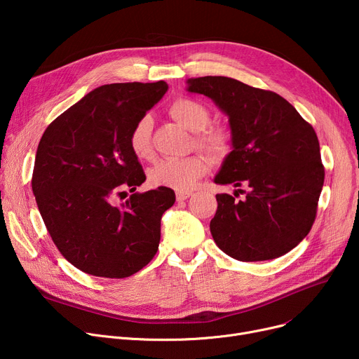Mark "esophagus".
I'll use <instances>...</instances> for the list:
<instances>
[{
    "label": "esophagus",
    "mask_w": 359,
    "mask_h": 359,
    "mask_svg": "<svg viewBox=\"0 0 359 359\" xmlns=\"http://www.w3.org/2000/svg\"><path fill=\"white\" fill-rule=\"evenodd\" d=\"M191 196H192V192H189V191H186V192H177V194H176V199H177V201H184V199L191 198Z\"/></svg>",
    "instance_id": "34e87169"
}]
</instances>
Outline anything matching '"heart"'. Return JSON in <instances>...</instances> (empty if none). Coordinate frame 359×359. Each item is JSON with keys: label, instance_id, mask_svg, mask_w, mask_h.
<instances>
[{"label": "heart", "instance_id": "b5f03b06", "mask_svg": "<svg viewBox=\"0 0 359 359\" xmlns=\"http://www.w3.org/2000/svg\"><path fill=\"white\" fill-rule=\"evenodd\" d=\"M172 118L191 132H196L195 145L205 151L212 161L227 158L234 145L233 134L225 126H211L210 110L202 103L180 97L168 109ZM153 119L148 115L141 116L132 126L128 142L134 156L140 160L153 157ZM210 170V161L202 156H189L184 158L163 160L148 172V182L154 187H170L173 191H191L198 180Z\"/></svg>", "mask_w": 359, "mask_h": 359}]
</instances>
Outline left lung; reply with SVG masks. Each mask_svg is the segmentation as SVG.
I'll list each match as a JSON object with an SVG mask.
<instances>
[{"mask_svg": "<svg viewBox=\"0 0 359 359\" xmlns=\"http://www.w3.org/2000/svg\"><path fill=\"white\" fill-rule=\"evenodd\" d=\"M186 84L187 91L210 97L229 118L234 145L214 182L248 187L243 201L217 195L210 224L217 246L241 262L288 253L311 230L325 182L313 126L273 91L212 75Z\"/></svg>", "mask_w": 359, "mask_h": 359, "instance_id": "1", "label": "left lung"}]
</instances>
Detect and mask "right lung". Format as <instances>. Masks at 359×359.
Masks as SVG:
<instances>
[{"instance_id":"right-lung-1","label":"right lung","mask_w":359,"mask_h":359,"mask_svg":"<svg viewBox=\"0 0 359 359\" xmlns=\"http://www.w3.org/2000/svg\"><path fill=\"white\" fill-rule=\"evenodd\" d=\"M167 88L165 81L100 86L41 138L32 177L37 208L55 246L88 275L130 276L158 250L161 217L176 195L170 187L137 192L145 175L128 137ZM126 189L133 195L113 205Z\"/></svg>"}]
</instances>
